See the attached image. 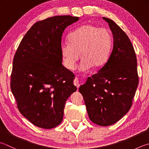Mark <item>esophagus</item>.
I'll use <instances>...</instances> for the list:
<instances>
[{"label": "esophagus", "instance_id": "1", "mask_svg": "<svg viewBox=\"0 0 149 149\" xmlns=\"http://www.w3.org/2000/svg\"><path fill=\"white\" fill-rule=\"evenodd\" d=\"M74 86H76L77 87V88H78L80 87V81L78 80V78H75L74 80Z\"/></svg>", "mask_w": 149, "mask_h": 149}]
</instances>
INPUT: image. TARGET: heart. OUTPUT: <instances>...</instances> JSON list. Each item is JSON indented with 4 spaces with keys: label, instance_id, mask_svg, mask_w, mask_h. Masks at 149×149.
I'll return each instance as SVG.
<instances>
[{
    "label": "heart",
    "instance_id": "obj_1",
    "mask_svg": "<svg viewBox=\"0 0 149 149\" xmlns=\"http://www.w3.org/2000/svg\"><path fill=\"white\" fill-rule=\"evenodd\" d=\"M69 43L61 45L60 50L67 68L73 69L81 56L80 69L99 68L110 56L113 40L109 31L92 24L82 25L68 36Z\"/></svg>",
    "mask_w": 149,
    "mask_h": 149
}]
</instances>
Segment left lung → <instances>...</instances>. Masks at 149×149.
<instances>
[{"label":"left lung","instance_id":"8db88e82","mask_svg":"<svg viewBox=\"0 0 149 149\" xmlns=\"http://www.w3.org/2000/svg\"><path fill=\"white\" fill-rule=\"evenodd\" d=\"M108 22L113 45L106 63L88 77L79 88L89 119L102 127L114 124L127 114L132 104L139 83L137 58L128 36L116 22Z\"/></svg>","mask_w":149,"mask_h":149}]
</instances>
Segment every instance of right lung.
<instances>
[{
    "mask_svg": "<svg viewBox=\"0 0 149 149\" xmlns=\"http://www.w3.org/2000/svg\"><path fill=\"white\" fill-rule=\"evenodd\" d=\"M78 19L61 15L36 22L14 56L11 90L21 113L38 127L60 125L66 100L77 91L74 74L62 65L60 47L64 30Z\"/></svg>",
    "mask_w": 149,
    "mask_h": 149,
    "instance_id": "right-lung-1",
    "label": "right lung"
}]
</instances>
